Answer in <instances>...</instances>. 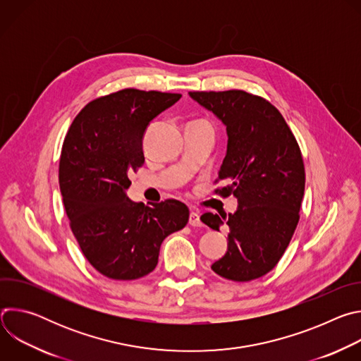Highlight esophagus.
Here are the masks:
<instances>
[{
  "label": "esophagus",
  "instance_id": "1",
  "mask_svg": "<svg viewBox=\"0 0 361 361\" xmlns=\"http://www.w3.org/2000/svg\"><path fill=\"white\" fill-rule=\"evenodd\" d=\"M188 224L192 226V227H201V226H202V223H201V220H200V212H198V210L192 209V210L190 212Z\"/></svg>",
  "mask_w": 361,
  "mask_h": 361
}]
</instances>
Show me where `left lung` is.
Returning a JSON list of instances; mask_svg holds the SVG:
<instances>
[{
  "mask_svg": "<svg viewBox=\"0 0 361 361\" xmlns=\"http://www.w3.org/2000/svg\"><path fill=\"white\" fill-rule=\"evenodd\" d=\"M188 94L227 128V154L216 181L230 184L216 194L238 201L228 217L201 216L213 230L224 223L230 228L227 252L212 269L233 281L263 277L280 262L300 219L305 173L297 140L263 97L243 90Z\"/></svg>",
  "mask_w": 361,
  "mask_h": 361,
  "instance_id": "8db88e82",
  "label": "left lung"
}]
</instances>
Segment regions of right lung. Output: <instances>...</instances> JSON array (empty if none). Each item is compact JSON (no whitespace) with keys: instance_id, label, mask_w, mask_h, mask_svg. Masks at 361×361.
I'll use <instances>...</instances> for the list:
<instances>
[{"instance_id":"1","label":"right lung","mask_w":361,"mask_h":361,"mask_svg":"<svg viewBox=\"0 0 361 361\" xmlns=\"http://www.w3.org/2000/svg\"><path fill=\"white\" fill-rule=\"evenodd\" d=\"M180 98L135 88L95 98L64 138L59 181L70 227L90 264L109 279L151 273L164 238L188 223V207L178 200L148 207L126 194L128 174L144 164L145 128Z\"/></svg>"}]
</instances>
